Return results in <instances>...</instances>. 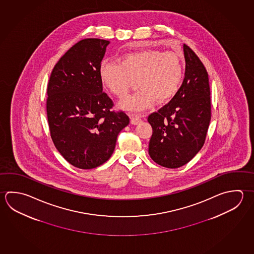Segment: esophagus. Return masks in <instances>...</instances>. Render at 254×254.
<instances>
[{"mask_svg": "<svg viewBox=\"0 0 254 254\" xmlns=\"http://www.w3.org/2000/svg\"><path fill=\"white\" fill-rule=\"evenodd\" d=\"M140 122H141L140 117L135 116V115H130V124H132V125H138Z\"/></svg>", "mask_w": 254, "mask_h": 254, "instance_id": "obj_1", "label": "esophagus"}]
</instances>
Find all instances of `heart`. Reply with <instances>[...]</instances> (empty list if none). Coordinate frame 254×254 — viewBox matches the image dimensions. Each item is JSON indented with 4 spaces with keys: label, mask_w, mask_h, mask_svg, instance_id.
I'll return each mask as SVG.
<instances>
[{
    "label": "heart",
    "mask_w": 254,
    "mask_h": 254,
    "mask_svg": "<svg viewBox=\"0 0 254 254\" xmlns=\"http://www.w3.org/2000/svg\"><path fill=\"white\" fill-rule=\"evenodd\" d=\"M100 78L104 86L119 98L126 97L137 80L139 89L121 106L138 112L148 109L157 101L164 104L176 97L184 79V63L174 52H129L122 56L121 64L103 61Z\"/></svg>",
    "instance_id": "obj_1"
}]
</instances>
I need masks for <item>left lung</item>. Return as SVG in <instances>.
I'll use <instances>...</instances> for the list:
<instances>
[{"instance_id": "obj_1", "label": "left lung", "mask_w": 254, "mask_h": 254, "mask_svg": "<svg viewBox=\"0 0 254 254\" xmlns=\"http://www.w3.org/2000/svg\"><path fill=\"white\" fill-rule=\"evenodd\" d=\"M184 52L185 77L179 91L148 117L153 129L148 154L167 168L185 166L196 156L205 143L211 118L207 69L187 45Z\"/></svg>"}]
</instances>
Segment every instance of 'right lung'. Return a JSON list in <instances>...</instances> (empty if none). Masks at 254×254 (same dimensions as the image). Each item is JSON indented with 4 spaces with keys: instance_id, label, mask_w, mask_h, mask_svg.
I'll use <instances>...</instances> for the list:
<instances>
[{
    "instance_id": "right-lung-1",
    "label": "right lung",
    "mask_w": 254,
    "mask_h": 254,
    "mask_svg": "<svg viewBox=\"0 0 254 254\" xmlns=\"http://www.w3.org/2000/svg\"><path fill=\"white\" fill-rule=\"evenodd\" d=\"M110 42L85 38L71 46L52 70L46 113L52 140L70 165L92 169L110 158L116 138L129 125L124 111L103 92L100 65Z\"/></svg>"
}]
</instances>
